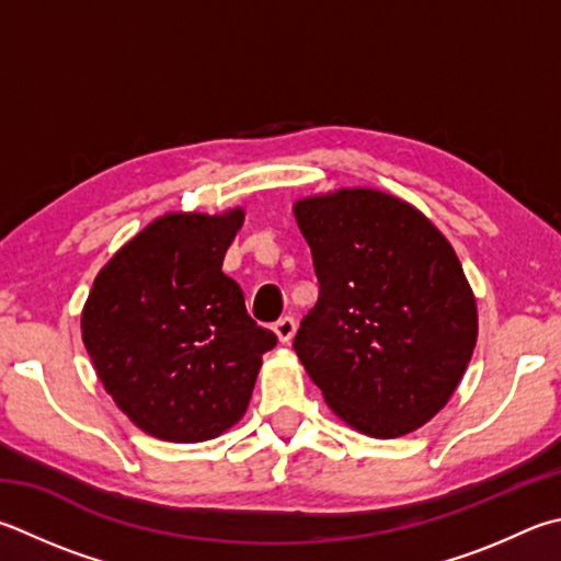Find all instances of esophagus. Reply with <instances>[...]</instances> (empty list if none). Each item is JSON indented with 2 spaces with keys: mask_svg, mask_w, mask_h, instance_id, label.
Returning <instances> with one entry per match:
<instances>
[{
  "mask_svg": "<svg viewBox=\"0 0 561 561\" xmlns=\"http://www.w3.org/2000/svg\"><path fill=\"white\" fill-rule=\"evenodd\" d=\"M294 331H297V321H294L291 316H282V319L274 323V333H277V339L282 343H289Z\"/></svg>",
  "mask_w": 561,
  "mask_h": 561,
  "instance_id": "34e87169",
  "label": "esophagus"
}]
</instances>
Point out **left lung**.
<instances>
[{
	"label": "left lung",
	"instance_id": "left-lung-1",
	"mask_svg": "<svg viewBox=\"0 0 561 561\" xmlns=\"http://www.w3.org/2000/svg\"><path fill=\"white\" fill-rule=\"evenodd\" d=\"M319 301L294 351L331 410L375 439L430 422L471 360L476 299L449 242L420 210L370 188L294 206Z\"/></svg>",
	"mask_w": 561,
	"mask_h": 561
}]
</instances>
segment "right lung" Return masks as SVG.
I'll return each mask as SVG.
<instances>
[{
	"instance_id": "1",
	"label": "right lung",
	"mask_w": 561,
	"mask_h": 561,
	"mask_svg": "<svg viewBox=\"0 0 561 561\" xmlns=\"http://www.w3.org/2000/svg\"><path fill=\"white\" fill-rule=\"evenodd\" d=\"M242 226L171 213L129 240L98 274L83 343L112 400L164 442H206L248 410L262 353L277 335L245 309L222 257Z\"/></svg>"
}]
</instances>
